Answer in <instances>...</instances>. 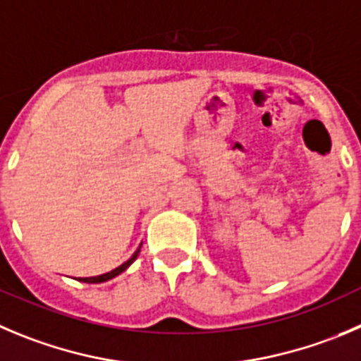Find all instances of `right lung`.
Wrapping results in <instances>:
<instances>
[{
    "label": "right lung",
    "mask_w": 361,
    "mask_h": 361,
    "mask_svg": "<svg viewBox=\"0 0 361 361\" xmlns=\"http://www.w3.org/2000/svg\"><path fill=\"white\" fill-rule=\"evenodd\" d=\"M140 245H142V244H140ZM139 251H140V247L137 249V251L133 252V257H131L130 260H128V262H124L123 265H119V267H117V269H114V271L106 272V274L94 276V278H78V281H83V283H103V281H109V279L116 278V276H119L121 272H124V271H126V269L130 267L131 264H133V262H135V258L139 257Z\"/></svg>",
    "instance_id": "obj_1"
}]
</instances>
